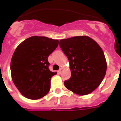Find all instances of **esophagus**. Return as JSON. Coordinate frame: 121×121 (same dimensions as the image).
Returning a JSON list of instances; mask_svg holds the SVG:
<instances>
[{"mask_svg": "<svg viewBox=\"0 0 121 121\" xmlns=\"http://www.w3.org/2000/svg\"><path fill=\"white\" fill-rule=\"evenodd\" d=\"M63 71V68H60V69H59V71H58V73L59 74H61V73H62V71Z\"/></svg>", "mask_w": 121, "mask_h": 121, "instance_id": "1", "label": "esophagus"}]
</instances>
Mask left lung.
<instances>
[{
    "instance_id": "left-lung-1",
    "label": "left lung",
    "mask_w": 121,
    "mask_h": 121,
    "mask_svg": "<svg viewBox=\"0 0 121 121\" xmlns=\"http://www.w3.org/2000/svg\"><path fill=\"white\" fill-rule=\"evenodd\" d=\"M59 46L68 57L71 78L64 82L66 88L80 96L96 89L104 78L107 62L102 48L88 36L61 39Z\"/></svg>"
}]
</instances>
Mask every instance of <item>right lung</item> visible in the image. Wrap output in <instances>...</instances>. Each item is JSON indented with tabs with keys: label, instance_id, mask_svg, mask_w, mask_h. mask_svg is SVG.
Listing matches in <instances>:
<instances>
[{
	"label": "right lung",
	"instance_id": "right-lung-1",
	"mask_svg": "<svg viewBox=\"0 0 121 121\" xmlns=\"http://www.w3.org/2000/svg\"><path fill=\"white\" fill-rule=\"evenodd\" d=\"M59 40L44 36H32L18 45L11 61V74L15 86L23 96L38 99L50 90L51 77L48 57L57 47Z\"/></svg>",
	"mask_w": 121,
	"mask_h": 121
}]
</instances>
